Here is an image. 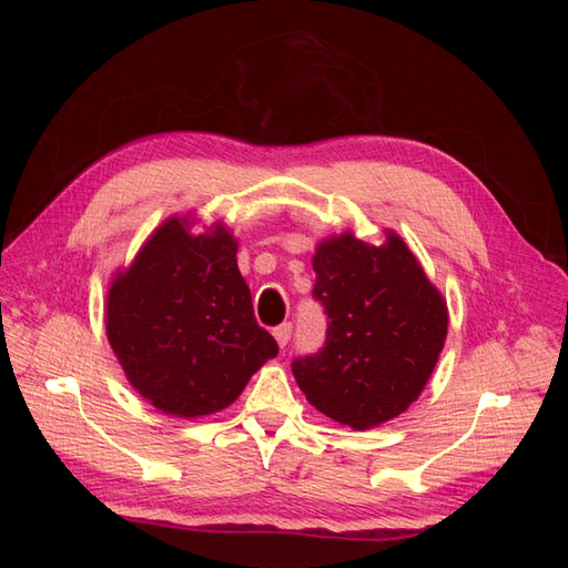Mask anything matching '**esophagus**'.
I'll return each instance as SVG.
<instances>
[{
  "mask_svg": "<svg viewBox=\"0 0 568 568\" xmlns=\"http://www.w3.org/2000/svg\"><path fill=\"white\" fill-rule=\"evenodd\" d=\"M274 338H277V343H280V346L284 348L286 346V343L291 341V334H294V324H291V322H284V324H280V326H274Z\"/></svg>",
  "mask_w": 568,
  "mask_h": 568,
  "instance_id": "obj_1",
  "label": "esophagus"
}]
</instances>
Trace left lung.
Masks as SVG:
<instances>
[{"mask_svg":"<svg viewBox=\"0 0 568 568\" xmlns=\"http://www.w3.org/2000/svg\"><path fill=\"white\" fill-rule=\"evenodd\" d=\"M313 298L324 307L317 353L291 363L322 415L365 432L419 398L448 334V307L400 236L367 246L353 234L320 244Z\"/></svg>","mask_w":568,"mask_h":568,"instance_id":"8db88e82","label":"left lung"}]
</instances>
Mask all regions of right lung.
<instances>
[{"label":"right lung","instance_id":"obj_1","mask_svg":"<svg viewBox=\"0 0 568 568\" xmlns=\"http://www.w3.org/2000/svg\"><path fill=\"white\" fill-rule=\"evenodd\" d=\"M168 220L118 274L106 332L130 384L168 415L201 417L232 405L277 341L253 315L225 227L189 234Z\"/></svg>","mask_w":568,"mask_h":568}]
</instances>
